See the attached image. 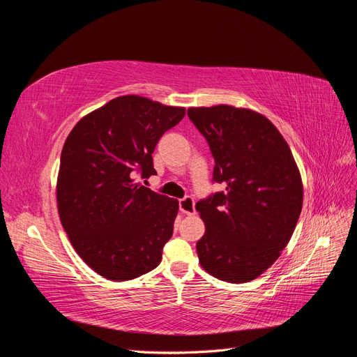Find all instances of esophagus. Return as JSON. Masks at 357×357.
<instances>
[{"mask_svg":"<svg viewBox=\"0 0 357 357\" xmlns=\"http://www.w3.org/2000/svg\"><path fill=\"white\" fill-rule=\"evenodd\" d=\"M178 207H180V211L185 213L188 215H192L195 214V199H193L192 197H185L183 199H180L178 202Z\"/></svg>","mask_w":357,"mask_h":357,"instance_id":"esophagus-1","label":"esophagus"}]
</instances>
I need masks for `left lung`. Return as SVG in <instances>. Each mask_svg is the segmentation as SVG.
<instances>
[{
    "instance_id": "obj_1",
    "label": "left lung",
    "mask_w": 357,
    "mask_h": 357,
    "mask_svg": "<svg viewBox=\"0 0 357 357\" xmlns=\"http://www.w3.org/2000/svg\"><path fill=\"white\" fill-rule=\"evenodd\" d=\"M190 121L208 142L215 192L197 202L205 234L201 266L229 283L264 274L282 255L302 210V180L283 135L264 114L232 105L192 107Z\"/></svg>"
}]
</instances>
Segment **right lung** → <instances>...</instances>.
I'll return each mask as SVG.
<instances>
[{
    "label": "right lung",
    "mask_w": 357,
    "mask_h": 357,
    "mask_svg": "<svg viewBox=\"0 0 357 357\" xmlns=\"http://www.w3.org/2000/svg\"><path fill=\"white\" fill-rule=\"evenodd\" d=\"M186 110L123 95L86 114L62 147L56 183L61 223L95 273L126 282L152 271L171 238L178 201L153 192L155 147Z\"/></svg>",
    "instance_id": "add662e5"
}]
</instances>
